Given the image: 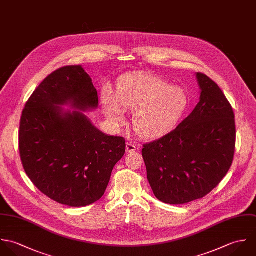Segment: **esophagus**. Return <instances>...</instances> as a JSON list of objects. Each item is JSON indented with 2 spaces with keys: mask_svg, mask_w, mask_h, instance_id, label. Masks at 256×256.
<instances>
[{
  "mask_svg": "<svg viewBox=\"0 0 256 256\" xmlns=\"http://www.w3.org/2000/svg\"><path fill=\"white\" fill-rule=\"evenodd\" d=\"M136 150V146L130 142H128L126 144V152L128 154H132Z\"/></svg>",
  "mask_w": 256,
  "mask_h": 256,
  "instance_id": "esophagus-1",
  "label": "esophagus"
}]
</instances>
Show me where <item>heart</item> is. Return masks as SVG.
<instances>
[{
	"label": "heart",
	"mask_w": 256,
	"mask_h": 256,
	"mask_svg": "<svg viewBox=\"0 0 256 256\" xmlns=\"http://www.w3.org/2000/svg\"><path fill=\"white\" fill-rule=\"evenodd\" d=\"M188 104L183 89L148 75L128 77L118 83L116 97L108 91L102 96V110L114 126L124 124V110L134 112V128L146 138L163 136L174 128Z\"/></svg>",
	"instance_id": "b5f03b06"
}]
</instances>
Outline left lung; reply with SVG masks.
<instances>
[{
    "mask_svg": "<svg viewBox=\"0 0 256 256\" xmlns=\"http://www.w3.org/2000/svg\"><path fill=\"white\" fill-rule=\"evenodd\" d=\"M200 102L178 126L144 144L142 157L155 197L183 204L206 196L228 172L236 150L232 104L220 88L197 73Z\"/></svg>",
    "mask_w": 256,
    "mask_h": 256,
    "instance_id": "1",
    "label": "left lung"
}]
</instances>
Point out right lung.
Returning <instances> with one entry per match:
<instances>
[{"label":"right lung","instance_id":"obj_1","mask_svg":"<svg viewBox=\"0 0 256 256\" xmlns=\"http://www.w3.org/2000/svg\"><path fill=\"white\" fill-rule=\"evenodd\" d=\"M71 104L87 110L98 106L92 79L81 65L61 67L48 75L22 110L18 150L34 185L59 204L85 206L102 198L112 171L126 152V140L108 136Z\"/></svg>","mask_w":256,"mask_h":256}]
</instances>
